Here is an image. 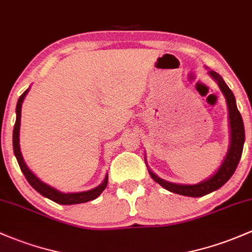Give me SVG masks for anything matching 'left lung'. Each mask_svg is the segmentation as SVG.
I'll list each match as a JSON object with an SVG mask.
<instances>
[{
	"mask_svg": "<svg viewBox=\"0 0 252 252\" xmlns=\"http://www.w3.org/2000/svg\"><path fill=\"white\" fill-rule=\"evenodd\" d=\"M209 75L218 83L219 88L222 91L224 98H226L227 107H228L229 128H231V143H229L228 151H227V155L222 163H221L220 168L216 170L215 174L212 175L209 179L201 181L198 184H194V185H183V184L169 183V181L161 179L155 173L149 170L151 178L156 183L159 184L166 190L173 192V193L183 194V196L189 197H202L210 193V192L218 190V189L224 185L229 180V178L233 175L235 169H237L238 163L240 161V158H242L243 147H244L245 142V131L242 115H240L239 110L237 108V103H235L234 94L231 91V89L227 86V84L223 82L220 74H218V73L214 71H209Z\"/></svg>",
	"mask_w": 252,
	"mask_h": 252,
	"instance_id": "1",
	"label": "left lung"
}]
</instances>
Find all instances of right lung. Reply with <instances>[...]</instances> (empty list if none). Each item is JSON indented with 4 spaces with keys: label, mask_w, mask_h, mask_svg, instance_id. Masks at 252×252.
<instances>
[{
    "label": "right lung",
    "mask_w": 252,
    "mask_h": 252,
    "mask_svg": "<svg viewBox=\"0 0 252 252\" xmlns=\"http://www.w3.org/2000/svg\"><path fill=\"white\" fill-rule=\"evenodd\" d=\"M30 89L25 91L18 99L17 103V120H15L14 129H13V150H14V155L18 159V163L20 166L21 172L25 175L26 180L29 181L30 185L37 192H39L42 196L47 197V198L51 199L55 203L63 205H69V204H78V203H85L89 201H93V199L97 198L99 194L103 192V190L107 188L108 184V174L105 175L103 183L101 185H98L97 188L93 189V190L84 191V192H75V193H63L60 192L56 189L51 188L48 184L43 183L42 180H39L31 170L29 169V167L26 166L25 161H24L23 155H21L20 151V144H19V133H20V119H21V105H23L24 98L28 94Z\"/></svg>",
    "instance_id": "add662e5"
}]
</instances>
